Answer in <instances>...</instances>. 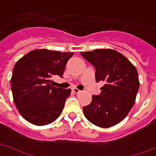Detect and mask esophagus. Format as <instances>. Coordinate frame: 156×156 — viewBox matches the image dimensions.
<instances>
[{"instance_id":"esophagus-1","label":"esophagus","mask_w":156,"mask_h":156,"mask_svg":"<svg viewBox=\"0 0 156 156\" xmlns=\"http://www.w3.org/2000/svg\"><path fill=\"white\" fill-rule=\"evenodd\" d=\"M72 92H73V93H75V94H79V93H80V89H76V88H73V89H72Z\"/></svg>"}]
</instances>
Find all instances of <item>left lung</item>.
<instances>
[{"mask_svg":"<svg viewBox=\"0 0 156 156\" xmlns=\"http://www.w3.org/2000/svg\"><path fill=\"white\" fill-rule=\"evenodd\" d=\"M83 58L95 67L96 81H104L99 95L83 107L84 116L98 127L114 126L126 117L139 89L136 67L129 59L113 49L81 52Z\"/></svg>","mask_w":156,"mask_h":156,"instance_id":"left-lung-1","label":"left lung"}]
</instances>
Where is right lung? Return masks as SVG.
Here are the masks:
<instances>
[{
  "label": "right lung",
  "mask_w": 156,
  "mask_h": 156,
  "mask_svg": "<svg viewBox=\"0 0 156 156\" xmlns=\"http://www.w3.org/2000/svg\"><path fill=\"white\" fill-rule=\"evenodd\" d=\"M74 53L49 49L29 52L14 65L11 89L15 106L24 119L35 125H45L61 115L71 89L52 85L51 77H62Z\"/></svg>",
  "instance_id": "right-lung-1"
}]
</instances>
